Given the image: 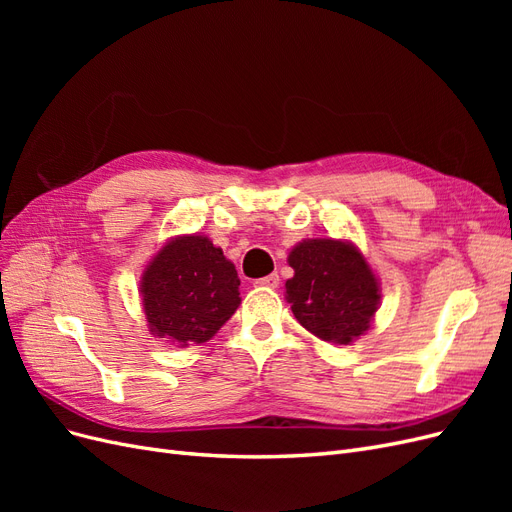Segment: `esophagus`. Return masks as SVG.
I'll return each instance as SVG.
<instances>
[{"label":"esophagus","mask_w":512,"mask_h":512,"mask_svg":"<svg viewBox=\"0 0 512 512\" xmlns=\"http://www.w3.org/2000/svg\"><path fill=\"white\" fill-rule=\"evenodd\" d=\"M254 284L260 286V288H277V286H280V275L271 273L267 277H260V280H256Z\"/></svg>","instance_id":"obj_1"}]
</instances>
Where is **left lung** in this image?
<instances>
[{"instance_id":"obj_1","label":"left lung","mask_w":512,"mask_h":512,"mask_svg":"<svg viewBox=\"0 0 512 512\" xmlns=\"http://www.w3.org/2000/svg\"><path fill=\"white\" fill-rule=\"evenodd\" d=\"M294 277L286 282L292 314L324 342L348 346L361 337L378 309V282L354 245L307 239L288 256Z\"/></svg>"}]
</instances>
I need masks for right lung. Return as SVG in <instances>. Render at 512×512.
Masks as SVG:
<instances>
[{
    "label": "right lung",
    "instance_id": "obj_1",
    "mask_svg": "<svg viewBox=\"0 0 512 512\" xmlns=\"http://www.w3.org/2000/svg\"><path fill=\"white\" fill-rule=\"evenodd\" d=\"M239 277L203 235L166 243L143 273V307L153 335L179 346L203 344L237 312Z\"/></svg>",
    "mask_w": 512,
    "mask_h": 512
}]
</instances>
